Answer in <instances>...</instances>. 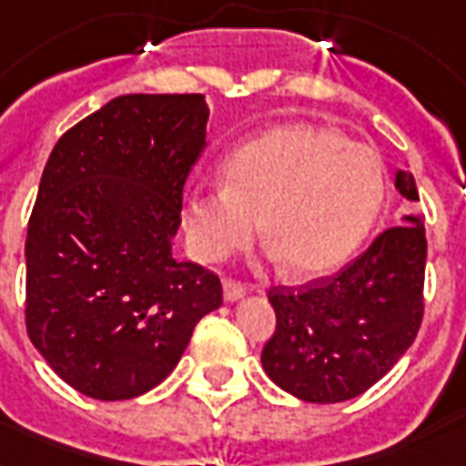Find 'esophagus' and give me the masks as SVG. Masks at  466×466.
Returning a JSON list of instances; mask_svg holds the SVG:
<instances>
[{"instance_id":"obj_1","label":"esophagus","mask_w":466,"mask_h":466,"mask_svg":"<svg viewBox=\"0 0 466 466\" xmlns=\"http://www.w3.org/2000/svg\"><path fill=\"white\" fill-rule=\"evenodd\" d=\"M222 292H225L227 302H237V299H241L244 295H247V285L237 283V280H225Z\"/></svg>"}]
</instances>
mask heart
Wrapping results in <instances>:
<instances>
[{"mask_svg": "<svg viewBox=\"0 0 466 466\" xmlns=\"http://www.w3.org/2000/svg\"><path fill=\"white\" fill-rule=\"evenodd\" d=\"M384 167L375 149L324 126L273 127L225 161V186L186 198L183 222L200 261H222L263 241L299 278L339 268L382 210Z\"/></svg>", "mask_w": 466, "mask_h": 466, "instance_id": "b5f03b06", "label": "heart"}]
</instances>
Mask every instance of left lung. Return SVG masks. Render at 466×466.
<instances>
[{"label":"left lung","mask_w":466,"mask_h":466,"mask_svg":"<svg viewBox=\"0 0 466 466\" xmlns=\"http://www.w3.org/2000/svg\"><path fill=\"white\" fill-rule=\"evenodd\" d=\"M394 188L419 200L411 171L397 168ZM401 219L333 278L268 292L278 326L261 362L280 390L311 404L348 401L409 350L423 319L428 244L420 215Z\"/></svg>","instance_id":"1"}]
</instances>
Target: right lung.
Masks as SVG:
<instances>
[{"label":"right lung","mask_w":466,"mask_h":466,"mask_svg":"<svg viewBox=\"0 0 466 466\" xmlns=\"http://www.w3.org/2000/svg\"><path fill=\"white\" fill-rule=\"evenodd\" d=\"M200 94H127L62 135L25 237V329L91 399L155 390L222 305L210 270L176 261L183 183L208 145Z\"/></svg>","instance_id":"1"}]
</instances>
